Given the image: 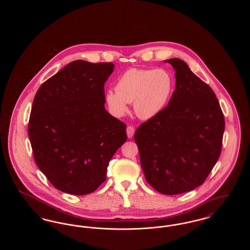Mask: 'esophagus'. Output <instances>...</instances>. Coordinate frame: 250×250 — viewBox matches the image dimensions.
<instances>
[{
  "mask_svg": "<svg viewBox=\"0 0 250 250\" xmlns=\"http://www.w3.org/2000/svg\"><path fill=\"white\" fill-rule=\"evenodd\" d=\"M126 133H127V137L131 139L132 137H133V135H134V133H135V128L133 127V126H131V125H128L127 127H126Z\"/></svg>",
  "mask_w": 250,
  "mask_h": 250,
  "instance_id": "esophagus-1",
  "label": "esophagus"
}]
</instances>
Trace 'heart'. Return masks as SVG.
<instances>
[{"instance_id": "obj_1", "label": "heart", "mask_w": 250, "mask_h": 250, "mask_svg": "<svg viewBox=\"0 0 250 250\" xmlns=\"http://www.w3.org/2000/svg\"><path fill=\"white\" fill-rule=\"evenodd\" d=\"M172 79L163 69L131 68L120 76L115 90H107L106 102L110 111L124 115L133 102L136 115L141 119L154 118L165 107L172 91Z\"/></svg>"}]
</instances>
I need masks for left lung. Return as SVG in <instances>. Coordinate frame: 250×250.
<instances>
[{"instance_id": "1", "label": "left lung", "mask_w": 250, "mask_h": 250, "mask_svg": "<svg viewBox=\"0 0 250 250\" xmlns=\"http://www.w3.org/2000/svg\"><path fill=\"white\" fill-rule=\"evenodd\" d=\"M175 70L176 89L167 106L140 125L134 135L147 183L165 195L201 186L222 148L225 119L211 87L178 58L167 60Z\"/></svg>"}]
</instances>
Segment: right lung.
<instances>
[{"mask_svg": "<svg viewBox=\"0 0 250 250\" xmlns=\"http://www.w3.org/2000/svg\"><path fill=\"white\" fill-rule=\"evenodd\" d=\"M112 62H69L36 93L28 135L36 165L62 192L86 195L105 182L108 162L126 142V125L104 107Z\"/></svg>", "mask_w": 250, "mask_h": 250, "instance_id": "add662e5", "label": "right lung"}]
</instances>
